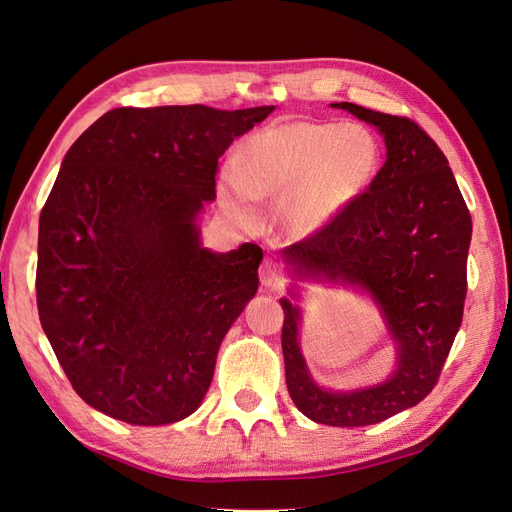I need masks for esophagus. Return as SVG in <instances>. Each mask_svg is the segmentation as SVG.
<instances>
[{
	"label": "esophagus",
	"mask_w": 512,
	"mask_h": 512,
	"mask_svg": "<svg viewBox=\"0 0 512 512\" xmlns=\"http://www.w3.org/2000/svg\"><path fill=\"white\" fill-rule=\"evenodd\" d=\"M260 282L265 288L282 290V286L286 284V277H284L282 269L275 265V262L267 260V262H262V267H260Z\"/></svg>",
	"instance_id": "1"
}]
</instances>
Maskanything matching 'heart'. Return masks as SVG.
<instances>
[{"instance_id": "1", "label": "heart", "mask_w": 512, "mask_h": 512, "mask_svg": "<svg viewBox=\"0 0 512 512\" xmlns=\"http://www.w3.org/2000/svg\"><path fill=\"white\" fill-rule=\"evenodd\" d=\"M380 164L378 138L359 123H286L245 143L241 175L230 170L222 194L243 220L254 196L280 203V222L290 235L312 237L369 188Z\"/></svg>"}]
</instances>
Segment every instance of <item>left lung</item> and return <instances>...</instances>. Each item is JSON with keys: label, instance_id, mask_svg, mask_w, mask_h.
<instances>
[{"label": "left lung", "instance_id": "left-lung-1", "mask_svg": "<svg viewBox=\"0 0 512 512\" xmlns=\"http://www.w3.org/2000/svg\"><path fill=\"white\" fill-rule=\"evenodd\" d=\"M331 106L380 130L386 162L342 215L282 256L301 280L367 290L397 344V367L367 389H320L299 348L301 312L288 299L280 301L282 350L294 406L322 425L363 427L416 406L436 386L463 318L472 218L446 156L412 119Z\"/></svg>", "mask_w": 512, "mask_h": 512}]
</instances>
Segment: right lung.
Here are the masks:
<instances>
[{"label":"right lung","instance_id":"right-lung-1","mask_svg":"<svg viewBox=\"0 0 512 512\" xmlns=\"http://www.w3.org/2000/svg\"><path fill=\"white\" fill-rule=\"evenodd\" d=\"M273 106L113 108L76 138L40 213L36 299L72 389L130 425L203 401L262 250L200 245L218 160Z\"/></svg>","mask_w":512,"mask_h":512}]
</instances>
